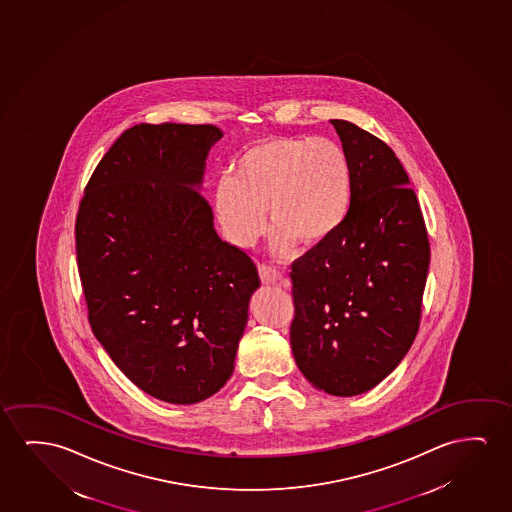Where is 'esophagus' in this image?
I'll use <instances>...</instances> for the list:
<instances>
[{
    "mask_svg": "<svg viewBox=\"0 0 512 512\" xmlns=\"http://www.w3.org/2000/svg\"><path fill=\"white\" fill-rule=\"evenodd\" d=\"M260 277L265 284H282L284 282V275L274 265H267V263H261Z\"/></svg>",
    "mask_w": 512,
    "mask_h": 512,
    "instance_id": "obj_1",
    "label": "esophagus"
}]
</instances>
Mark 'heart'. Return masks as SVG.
I'll use <instances>...</instances> for the list:
<instances>
[{"instance_id":"heart-1","label":"heart","mask_w":512,"mask_h":512,"mask_svg":"<svg viewBox=\"0 0 512 512\" xmlns=\"http://www.w3.org/2000/svg\"><path fill=\"white\" fill-rule=\"evenodd\" d=\"M353 203V166L332 138L270 137L247 147L233 177L219 179L214 210L224 237L251 247L274 224L272 249L316 247L332 238Z\"/></svg>"}]
</instances>
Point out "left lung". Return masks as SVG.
Segmentation results:
<instances>
[{
	"instance_id": "obj_1",
	"label": "left lung",
	"mask_w": 512,
	"mask_h": 512,
	"mask_svg": "<svg viewBox=\"0 0 512 512\" xmlns=\"http://www.w3.org/2000/svg\"><path fill=\"white\" fill-rule=\"evenodd\" d=\"M353 166V203L340 230L291 265L296 365L317 389L374 388L416 339L430 265L418 196L395 151L332 119Z\"/></svg>"
}]
</instances>
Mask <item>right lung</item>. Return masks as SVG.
<instances>
[{"label": "right lung", "mask_w": 512, "mask_h": 512, "mask_svg": "<svg viewBox=\"0 0 512 512\" xmlns=\"http://www.w3.org/2000/svg\"><path fill=\"white\" fill-rule=\"evenodd\" d=\"M214 124H137L94 168L75 219L87 319L123 374L168 404H196L233 374L260 288L224 242L202 182Z\"/></svg>", "instance_id": "1"}]
</instances>
